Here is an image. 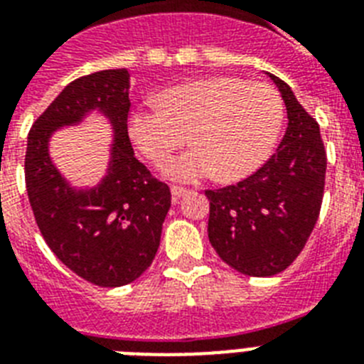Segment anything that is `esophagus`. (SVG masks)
<instances>
[{
	"mask_svg": "<svg viewBox=\"0 0 364 364\" xmlns=\"http://www.w3.org/2000/svg\"><path fill=\"white\" fill-rule=\"evenodd\" d=\"M185 194H188L187 188H183V187H171V196H173V200L183 198Z\"/></svg>",
	"mask_w": 364,
	"mask_h": 364,
	"instance_id": "obj_1",
	"label": "esophagus"
}]
</instances>
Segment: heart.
<instances>
[{"mask_svg":"<svg viewBox=\"0 0 364 364\" xmlns=\"http://www.w3.org/2000/svg\"><path fill=\"white\" fill-rule=\"evenodd\" d=\"M159 105L128 113V136L147 160L160 164L185 143L193 149L171 159L164 176L194 183L217 173L234 181L253 173L270 154L283 121V102L266 82L205 77L164 88Z\"/></svg>","mask_w":364,"mask_h":364,"instance_id":"heart-1","label":"heart"}]
</instances>
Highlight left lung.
I'll use <instances>...</instances> for the list:
<instances>
[{
    "instance_id": "left-lung-1",
    "label": "left lung",
    "mask_w": 364,
    "mask_h": 364,
    "mask_svg": "<svg viewBox=\"0 0 364 364\" xmlns=\"http://www.w3.org/2000/svg\"><path fill=\"white\" fill-rule=\"evenodd\" d=\"M266 75L287 109V130L279 147L247 179L205 191L211 245L234 270L255 277L276 276L304 249L321 210L327 170L319 124L287 82Z\"/></svg>"
}]
</instances>
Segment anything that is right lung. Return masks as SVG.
<instances>
[{"instance_id":"right-lung-1","label":"right lung","mask_w":364,"mask_h":364,"mask_svg":"<svg viewBox=\"0 0 364 364\" xmlns=\"http://www.w3.org/2000/svg\"><path fill=\"white\" fill-rule=\"evenodd\" d=\"M128 70H104L70 82L28 136L26 191L43 238L58 260L100 287H121L141 276L159 251L170 187L134 156L128 137ZM98 112L114 141L106 176L94 188H73L50 159V137Z\"/></svg>"}]
</instances>
